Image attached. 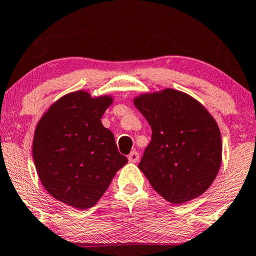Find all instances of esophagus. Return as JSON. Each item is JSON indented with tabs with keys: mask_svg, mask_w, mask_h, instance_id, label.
Wrapping results in <instances>:
<instances>
[{
	"mask_svg": "<svg viewBox=\"0 0 256 256\" xmlns=\"http://www.w3.org/2000/svg\"><path fill=\"white\" fill-rule=\"evenodd\" d=\"M138 158H140V154H138V152H132L128 155L129 162H132V163L138 162Z\"/></svg>",
	"mask_w": 256,
	"mask_h": 256,
	"instance_id": "1",
	"label": "esophagus"
}]
</instances>
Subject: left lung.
I'll return each instance as SVG.
<instances>
[{"instance_id":"obj_1","label":"left lung","mask_w":256,"mask_h":256,"mask_svg":"<svg viewBox=\"0 0 256 256\" xmlns=\"http://www.w3.org/2000/svg\"><path fill=\"white\" fill-rule=\"evenodd\" d=\"M134 104L152 127L138 168L154 190L174 205L204 194L222 164L214 118L194 98L171 88L144 94Z\"/></svg>"}]
</instances>
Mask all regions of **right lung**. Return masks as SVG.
Masks as SVG:
<instances>
[{
	"label": "right lung",
	"mask_w": 256,
	"mask_h": 256,
	"mask_svg": "<svg viewBox=\"0 0 256 256\" xmlns=\"http://www.w3.org/2000/svg\"><path fill=\"white\" fill-rule=\"evenodd\" d=\"M113 99L78 90L62 96L38 122L32 156L38 177L57 200L92 208L128 162L101 118Z\"/></svg>",
	"instance_id": "add662e5"
}]
</instances>
